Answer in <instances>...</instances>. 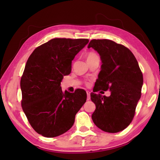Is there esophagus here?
Listing matches in <instances>:
<instances>
[{"label": "esophagus", "instance_id": "obj_1", "mask_svg": "<svg viewBox=\"0 0 160 160\" xmlns=\"http://www.w3.org/2000/svg\"><path fill=\"white\" fill-rule=\"evenodd\" d=\"M87 95H88V97H87V99H88V101L91 99V95H90V92L89 91H87Z\"/></svg>", "mask_w": 160, "mask_h": 160}]
</instances>
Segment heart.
Wrapping results in <instances>:
<instances>
[{
    "label": "heart",
    "mask_w": 160,
    "mask_h": 160,
    "mask_svg": "<svg viewBox=\"0 0 160 160\" xmlns=\"http://www.w3.org/2000/svg\"><path fill=\"white\" fill-rule=\"evenodd\" d=\"M98 57V55H97V54L95 52H93V51L89 52L88 54V59H91V58H93V57ZM85 84L87 86H89L90 85L89 80H85Z\"/></svg>",
    "instance_id": "1"
}]
</instances>
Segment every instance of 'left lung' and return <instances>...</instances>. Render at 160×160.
Listing matches in <instances>:
<instances>
[{
	"mask_svg": "<svg viewBox=\"0 0 160 160\" xmlns=\"http://www.w3.org/2000/svg\"><path fill=\"white\" fill-rule=\"evenodd\" d=\"M98 52L102 61L91 101L96 109L92 119L105 132L117 133L132 122L142 95L143 74L136 58L128 48L109 39H93L88 48ZM111 91L109 97L95 92Z\"/></svg>",
	"mask_w": 160,
	"mask_h": 160,
	"instance_id": "left-lung-1",
	"label": "left lung"
}]
</instances>
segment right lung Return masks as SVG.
Instances as JSON below:
<instances>
[{
	"label": "right lung",
	"instance_id": "right-lung-1",
	"mask_svg": "<svg viewBox=\"0 0 160 160\" xmlns=\"http://www.w3.org/2000/svg\"><path fill=\"white\" fill-rule=\"evenodd\" d=\"M88 38H55L37 47L28 57L21 79V106L31 127L46 138L67 132L86 102V91H62L64 75L70 74L75 55Z\"/></svg>",
	"mask_w": 160,
	"mask_h": 160
}]
</instances>
